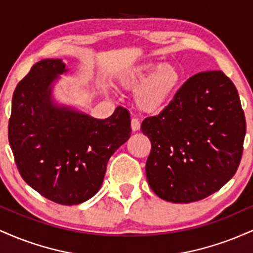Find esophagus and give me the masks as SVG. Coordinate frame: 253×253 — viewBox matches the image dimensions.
<instances>
[{
  "label": "esophagus",
  "mask_w": 253,
  "mask_h": 253,
  "mask_svg": "<svg viewBox=\"0 0 253 253\" xmlns=\"http://www.w3.org/2000/svg\"><path fill=\"white\" fill-rule=\"evenodd\" d=\"M130 128H132L133 132L140 128V121H139V119L132 118V120H130Z\"/></svg>",
  "instance_id": "1"
}]
</instances>
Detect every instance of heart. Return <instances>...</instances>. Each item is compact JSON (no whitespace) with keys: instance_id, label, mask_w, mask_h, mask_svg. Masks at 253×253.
<instances>
[{"instance_id":"b5f03b06","label":"heart","mask_w":253,"mask_h":253,"mask_svg":"<svg viewBox=\"0 0 253 253\" xmlns=\"http://www.w3.org/2000/svg\"><path fill=\"white\" fill-rule=\"evenodd\" d=\"M181 72L172 64L144 62L130 66L120 76L126 88H135L136 104L146 112L162 109L181 83Z\"/></svg>"}]
</instances>
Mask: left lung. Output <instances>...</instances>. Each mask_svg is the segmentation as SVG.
Wrapping results in <instances>:
<instances>
[{"label":"left lung","mask_w":253,"mask_h":253,"mask_svg":"<svg viewBox=\"0 0 253 253\" xmlns=\"http://www.w3.org/2000/svg\"><path fill=\"white\" fill-rule=\"evenodd\" d=\"M141 132L151 152L146 177L156 195L189 203L221 189L239 167L246 123L233 82L220 70L188 78Z\"/></svg>","instance_id":"8db88e82"}]
</instances>
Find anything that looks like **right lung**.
I'll return each mask as SVG.
<instances>
[{
	"label": "right lung",
	"mask_w": 253,
	"mask_h": 253,
	"mask_svg": "<svg viewBox=\"0 0 253 253\" xmlns=\"http://www.w3.org/2000/svg\"><path fill=\"white\" fill-rule=\"evenodd\" d=\"M65 71L62 60L43 59L20 81L8 139L24 181L50 201L72 206L100 189L110 156L128 140L130 119L121 106L103 120L53 106L50 84Z\"/></svg>",
	"instance_id": "right-lung-1"
}]
</instances>
